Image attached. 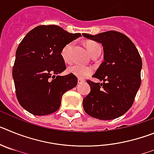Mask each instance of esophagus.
I'll use <instances>...</instances> for the list:
<instances>
[{
    "mask_svg": "<svg viewBox=\"0 0 154 154\" xmlns=\"http://www.w3.org/2000/svg\"><path fill=\"white\" fill-rule=\"evenodd\" d=\"M84 82H85V81H84L83 79H78V83H79V84L83 83Z\"/></svg>",
    "mask_w": 154,
    "mask_h": 154,
    "instance_id": "34e87169",
    "label": "esophagus"
}]
</instances>
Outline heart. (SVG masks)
Returning <instances> with one entry per match:
<instances>
[{
	"instance_id": "1",
	"label": "heart",
	"mask_w": 154,
	"mask_h": 154,
	"mask_svg": "<svg viewBox=\"0 0 154 154\" xmlns=\"http://www.w3.org/2000/svg\"><path fill=\"white\" fill-rule=\"evenodd\" d=\"M85 47H86L87 50L89 52L91 55H93L94 53L96 52L97 50L100 49L101 48L99 46L98 43L92 41H89L85 43ZM72 48V43H69L65 47L62 48V51H61V55L63 59V61L66 63H69L71 61L70 58V52L71 49ZM93 68L91 66H85V65H82L75 64V65H72L69 66L68 68L67 71L69 74H72V75L76 76L79 79H84L86 78L87 76L90 75L93 72Z\"/></svg>"
}]
</instances>
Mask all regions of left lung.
I'll use <instances>...</instances> for the list:
<instances>
[{"instance_id":"obj_1","label":"left lung","mask_w":154,"mask_h":154,"mask_svg":"<svg viewBox=\"0 0 154 154\" xmlns=\"http://www.w3.org/2000/svg\"><path fill=\"white\" fill-rule=\"evenodd\" d=\"M85 38L101 43L104 62L92 77L103 82L87 80L90 92L82 105L88 115L102 120L123 116L133 105L141 83L142 60L135 45L126 35L115 31Z\"/></svg>"}]
</instances>
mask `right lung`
<instances>
[{"instance_id": "obj_1", "label": "right lung", "mask_w": 154, "mask_h": 154, "mask_svg": "<svg viewBox=\"0 0 154 154\" xmlns=\"http://www.w3.org/2000/svg\"><path fill=\"white\" fill-rule=\"evenodd\" d=\"M57 25H40L30 31L16 51L12 71L16 95L21 106L35 116L48 115L59 109L65 92L78 79L66 69L61 51L81 37Z\"/></svg>"}]
</instances>
